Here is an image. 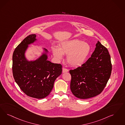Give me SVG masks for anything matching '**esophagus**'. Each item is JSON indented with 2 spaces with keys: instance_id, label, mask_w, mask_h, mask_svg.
<instances>
[{
  "instance_id": "obj_1",
  "label": "esophagus",
  "mask_w": 125,
  "mask_h": 125,
  "mask_svg": "<svg viewBox=\"0 0 125 125\" xmlns=\"http://www.w3.org/2000/svg\"><path fill=\"white\" fill-rule=\"evenodd\" d=\"M69 71V70H68L66 68H63L62 69V73H65L66 72H68Z\"/></svg>"
}]
</instances>
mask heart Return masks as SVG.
Instances as JSON below:
<instances>
[{
  "instance_id": "1",
  "label": "heart",
  "mask_w": 125,
  "mask_h": 125,
  "mask_svg": "<svg viewBox=\"0 0 125 125\" xmlns=\"http://www.w3.org/2000/svg\"><path fill=\"white\" fill-rule=\"evenodd\" d=\"M52 51L53 55L58 60H62L63 55H67L66 60L68 64L76 67L85 62L90 54L91 47L87 42L73 40L62 42L59 49L53 48Z\"/></svg>"
}]
</instances>
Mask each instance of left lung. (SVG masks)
<instances>
[{
	"instance_id": "obj_1",
	"label": "left lung",
	"mask_w": 125,
	"mask_h": 125,
	"mask_svg": "<svg viewBox=\"0 0 125 125\" xmlns=\"http://www.w3.org/2000/svg\"><path fill=\"white\" fill-rule=\"evenodd\" d=\"M112 66L108 51L99 41L90 58L80 67L70 70V89L81 99L100 94L110 78Z\"/></svg>"
}]
</instances>
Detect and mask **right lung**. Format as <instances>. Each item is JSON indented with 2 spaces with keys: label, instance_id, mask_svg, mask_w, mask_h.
Segmentation results:
<instances>
[{
  "label": "right lung",
  "instance_id": "right-lung-1",
  "mask_svg": "<svg viewBox=\"0 0 125 125\" xmlns=\"http://www.w3.org/2000/svg\"><path fill=\"white\" fill-rule=\"evenodd\" d=\"M36 34L26 37L15 48L12 55V73L15 82L25 94L38 99L50 94L56 79L62 73V65L47 60L48 51L35 60L25 56L28 45L37 41Z\"/></svg>",
  "mask_w": 125,
  "mask_h": 125
}]
</instances>
